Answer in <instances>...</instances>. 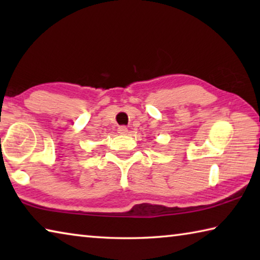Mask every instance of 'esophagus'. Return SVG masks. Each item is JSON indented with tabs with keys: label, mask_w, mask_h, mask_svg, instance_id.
<instances>
[{
	"label": "esophagus",
	"mask_w": 260,
	"mask_h": 260,
	"mask_svg": "<svg viewBox=\"0 0 260 260\" xmlns=\"http://www.w3.org/2000/svg\"><path fill=\"white\" fill-rule=\"evenodd\" d=\"M118 133L122 134V135L127 134V133H128V128H127L126 126H119V127H118Z\"/></svg>",
	"instance_id": "34e87169"
}]
</instances>
